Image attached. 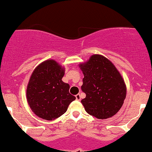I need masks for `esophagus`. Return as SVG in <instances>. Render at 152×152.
<instances>
[{
	"instance_id": "esophagus-1",
	"label": "esophagus",
	"mask_w": 152,
	"mask_h": 152,
	"mask_svg": "<svg viewBox=\"0 0 152 152\" xmlns=\"http://www.w3.org/2000/svg\"><path fill=\"white\" fill-rule=\"evenodd\" d=\"M76 100H78V101H80V94H77V95H76Z\"/></svg>"
}]
</instances>
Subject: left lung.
<instances>
[{
    "label": "left lung",
    "instance_id": "obj_1",
    "mask_svg": "<svg viewBox=\"0 0 152 152\" xmlns=\"http://www.w3.org/2000/svg\"><path fill=\"white\" fill-rule=\"evenodd\" d=\"M84 75L81 90L86 97L81 100L86 112L99 119L114 116L126 97L124 78L113 63L100 55H93L79 64Z\"/></svg>",
    "mask_w": 152,
    "mask_h": 152
}]
</instances>
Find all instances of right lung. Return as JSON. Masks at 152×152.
<instances>
[{"label":"right lung","instance_id":"add662e5","mask_svg":"<svg viewBox=\"0 0 152 152\" xmlns=\"http://www.w3.org/2000/svg\"><path fill=\"white\" fill-rule=\"evenodd\" d=\"M64 68L55 60L48 59L34 70L26 88L31 109L40 118L53 121L64 114L76 97L70 86L62 81Z\"/></svg>","mask_w":152,"mask_h":152}]
</instances>
